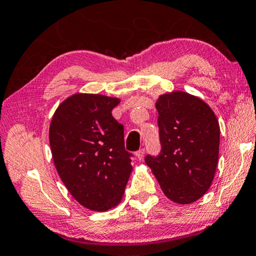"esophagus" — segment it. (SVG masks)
<instances>
[{"label":"esophagus","instance_id":"34e87169","mask_svg":"<svg viewBox=\"0 0 256 256\" xmlns=\"http://www.w3.org/2000/svg\"><path fill=\"white\" fill-rule=\"evenodd\" d=\"M136 157H137V159H138L140 162L143 160V157H144V149H140V150L137 151V152H136Z\"/></svg>","mask_w":256,"mask_h":256}]
</instances>
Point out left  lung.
<instances>
[{
	"label": "left lung",
	"instance_id": "8db88e82",
	"mask_svg": "<svg viewBox=\"0 0 256 256\" xmlns=\"http://www.w3.org/2000/svg\"><path fill=\"white\" fill-rule=\"evenodd\" d=\"M162 151L146 162L164 194L190 204L211 186L218 164L220 129L216 114L201 98L184 91L160 94L156 102Z\"/></svg>",
	"mask_w": 256,
	"mask_h": 256
}]
</instances>
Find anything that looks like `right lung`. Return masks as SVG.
Returning a JSON list of instances; mask_svg holds the SVG:
<instances>
[{
    "mask_svg": "<svg viewBox=\"0 0 256 256\" xmlns=\"http://www.w3.org/2000/svg\"><path fill=\"white\" fill-rule=\"evenodd\" d=\"M119 98L75 94L55 110L50 126L53 162L80 204L106 211L121 202L132 171L124 126L112 116Z\"/></svg>",
    "mask_w": 256,
    "mask_h": 256,
    "instance_id": "right-lung-1",
    "label": "right lung"
}]
</instances>
